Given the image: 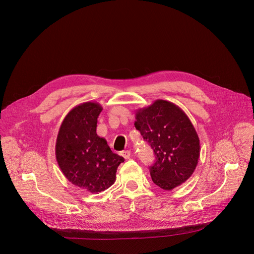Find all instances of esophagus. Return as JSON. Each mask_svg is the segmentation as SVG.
<instances>
[{"label":"esophagus","mask_w":254,"mask_h":254,"mask_svg":"<svg viewBox=\"0 0 254 254\" xmlns=\"http://www.w3.org/2000/svg\"><path fill=\"white\" fill-rule=\"evenodd\" d=\"M121 155H122L126 160H127V159L130 158V152H129V151H124V152L121 153Z\"/></svg>","instance_id":"1"}]
</instances>
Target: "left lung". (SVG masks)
<instances>
[{"instance_id":"obj_1","label":"left lung","mask_w":254,"mask_h":254,"mask_svg":"<svg viewBox=\"0 0 254 254\" xmlns=\"http://www.w3.org/2000/svg\"><path fill=\"white\" fill-rule=\"evenodd\" d=\"M134 127L156 156L150 168L153 182L168 191L186 182L200 157V139L187 115L175 103L157 99L138 108Z\"/></svg>"}]
</instances>
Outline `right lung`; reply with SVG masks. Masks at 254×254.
<instances>
[{"mask_svg": "<svg viewBox=\"0 0 254 254\" xmlns=\"http://www.w3.org/2000/svg\"><path fill=\"white\" fill-rule=\"evenodd\" d=\"M101 111L102 106L94 101L72 108L60 126L55 144L56 160L63 175L73 185L92 194L110 188L116 182L118 167L125 162L96 133Z\"/></svg>", "mask_w": 254, "mask_h": 254, "instance_id": "add662e5", "label": "right lung"}]
</instances>
